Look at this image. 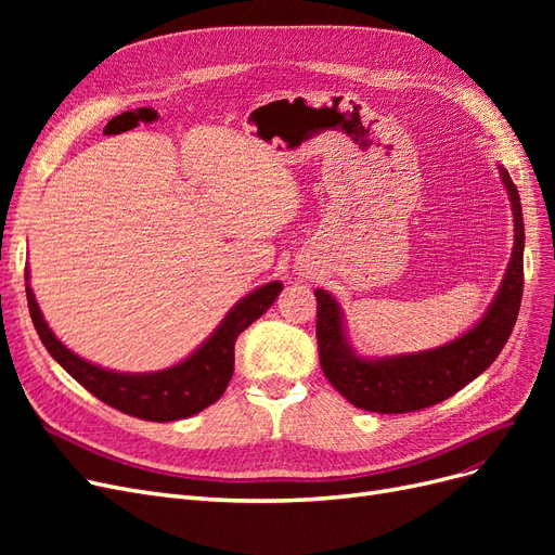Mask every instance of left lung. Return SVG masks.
<instances>
[{
  "label": "left lung",
  "instance_id": "8db88e82",
  "mask_svg": "<svg viewBox=\"0 0 555 555\" xmlns=\"http://www.w3.org/2000/svg\"><path fill=\"white\" fill-rule=\"evenodd\" d=\"M498 171L514 215L512 257L491 306L459 338L410 354L361 357L349 343L340 300L326 289L314 292L319 363L326 379L354 408L379 414H405L438 405L477 379L509 340L524 296L526 231L516 184L505 166L498 164Z\"/></svg>",
  "mask_w": 555,
  "mask_h": 555
}]
</instances>
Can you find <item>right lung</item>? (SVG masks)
<instances>
[{
    "label": "right lung",
    "instance_id": "right-lung-1",
    "mask_svg": "<svg viewBox=\"0 0 555 555\" xmlns=\"http://www.w3.org/2000/svg\"><path fill=\"white\" fill-rule=\"evenodd\" d=\"M284 284L280 280L266 282L255 292L243 296L233 306L208 338L190 357L171 367L155 373H120L86 361L74 354L57 335L50 331L43 312L29 284V268L25 271V292L31 322L39 333L48 354L53 357L78 384L106 405L145 422H178L206 410L222 398L233 375V347L238 335L275 304Z\"/></svg>",
    "mask_w": 555,
    "mask_h": 555
}]
</instances>
